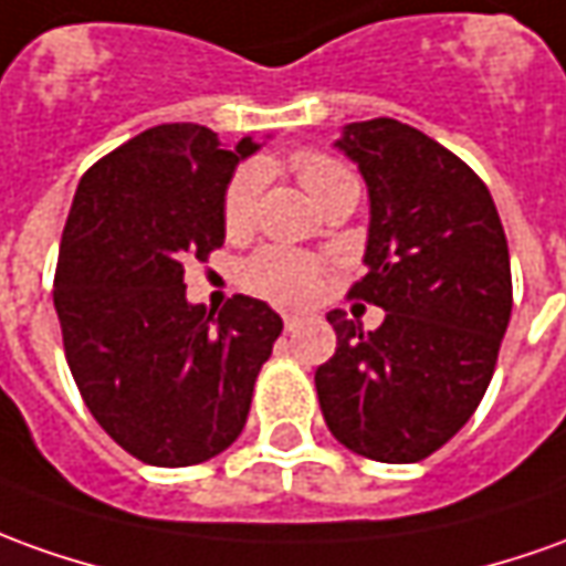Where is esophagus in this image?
Returning <instances> with one entry per match:
<instances>
[{
    "instance_id": "1",
    "label": "esophagus",
    "mask_w": 566,
    "mask_h": 566,
    "mask_svg": "<svg viewBox=\"0 0 566 566\" xmlns=\"http://www.w3.org/2000/svg\"><path fill=\"white\" fill-rule=\"evenodd\" d=\"M283 326H286V333H292L298 326V314H283Z\"/></svg>"
}]
</instances>
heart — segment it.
I'll return each mask as SVG.
<instances>
[{"instance_id": "b5f03b06", "label": "heart", "mask_w": 566, "mask_h": 566, "mask_svg": "<svg viewBox=\"0 0 566 566\" xmlns=\"http://www.w3.org/2000/svg\"><path fill=\"white\" fill-rule=\"evenodd\" d=\"M292 169L298 175V181L314 197L317 206L329 200L333 193L345 187H357L350 175L338 159L317 154V150H298L292 157ZM261 171L259 163H245L243 169H237L231 185L224 190L221 202V218L228 233H243L252 218H255V202L261 190ZM323 264L314 255L295 252L286 245H264L255 255H249L240 268V280L249 292H255L261 298H271L276 305H305L314 298V292L321 286Z\"/></svg>"}]
</instances>
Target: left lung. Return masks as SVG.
Here are the masks:
<instances>
[{
    "label": "left lung",
    "instance_id": "obj_1",
    "mask_svg": "<svg viewBox=\"0 0 566 566\" xmlns=\"http://www.w3.org/2000/svg\"><path fill=\"white\" fill-rule=\"evenodd\" d=\"M335 147L369 190L366 276L350 286L385 311L364 333L329 311L335 354L317 369L333 438L376 462H419L478 409L512 317V264L486 185L397 119L348 123Z\"/></svg>",
    "mask_w": 566,
    "mask_h": 566
}]
</instances>
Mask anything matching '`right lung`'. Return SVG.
<instances>
[{"label": "right lung", "mask_w": 566, "mask_h": 566, "mask_svg": "<svg viewBox=\"0 0 566 566\" xmlns=\"http://www.w3.org/2000/svg\"><path fill=\"white\" fill-rule=\"evenodd\" d=\"M259 147L197 123L154 126L85 171L70 206L54 271L70 373L97 424L147 465L228 450L283 333L259 298L206 311L185 295V261L224 243V190Z\"/></svg>", "instance_id": "right-lung-1"}]
</instances>
